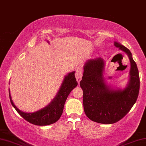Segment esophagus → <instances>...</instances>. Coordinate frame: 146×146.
<instances>
[{"instance_id": "1", "label": "esophagus", "mask_w": 146, "mask_h": 146, "mask_svg": "<svg viewBox=\"0 0 146 146\" xmlns=\"http://www.w3.org/2000/svg\"><path fill=\"white\" fill-rule=\"evenodd\" d=\"M75 76H76V80H77V82L78 83H80V82L81 81V80H82V70H81L80 69H78V70H76V73H75Z\"/></svg>"}]
</instances>
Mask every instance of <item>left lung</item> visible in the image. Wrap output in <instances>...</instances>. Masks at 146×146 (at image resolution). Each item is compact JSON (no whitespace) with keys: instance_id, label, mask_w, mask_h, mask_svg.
Returning <instances> with one entry per match:
<instances>
[{"instance_id":"8db88e82","label":"left lung","mask_w":146,"mask_h":146,"mask_svg":"<svg viewBox=\"0 0 146 146\" xmlns=\"http://www.w3.org/2000/svg\"><path fill=\"white\" fill-rule=\"evenodd\" d=\"M114 46L129 58L131 70L127 86L123 90H115L108 86L103 77L105 64L101 58L87 60L80 82L85 113L91 121L102 124L115 123L126 115L135 104L140 89L138 70L131 52L117 42Z\"/></svg>"}]
</instances>
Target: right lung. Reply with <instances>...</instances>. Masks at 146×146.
I'll return each mask as SVG.
<instances>
[{"label":"right lung","instance_id":"add662e5","mask_svg":"<svg viewBox=\"0 0 146 146\" xmlns=\"http://www.w3.org/2000/svg\"><path fill=\"white\" fill-rule=\"evenodd\" d=\"M74 74V71L72 72L64 77L57 95L48 106L40 110L33 113H25L21 111L13 104L9 90L11 104L22 117L33 125L45 126L53 124L59 119L63 111L67 97L72 90L77 86L78 82H76Z\"/></svg>","mask_w":146,"mask_h":146}]
</instances>
